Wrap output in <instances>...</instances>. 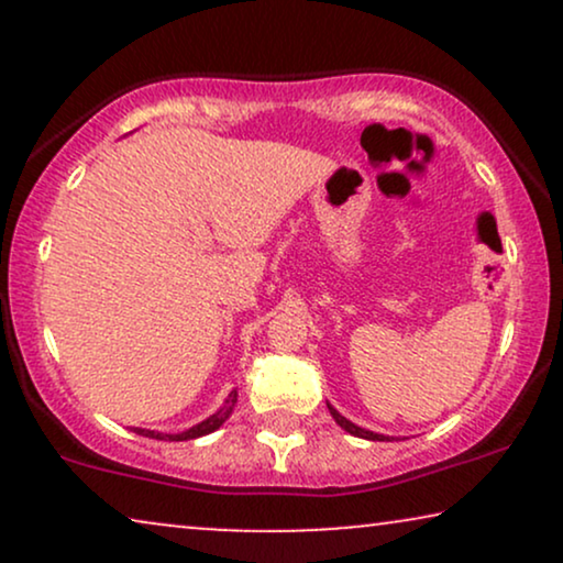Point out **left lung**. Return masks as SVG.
I'll use <instances>...</instances> for the list:
<instances>
[{
    "instance_id": "1",
    "label": "left lung",
    "mask_w": 563,
    "mask_h": 563,
    "mask_svg": "<svg viewBox=\"0 0 563 563\" xmlns=\"http://www.w3.org/2000/svg\"><path fill=\"white\" fill-rule=\"evenodd\" d=\"M328 410H330V415H333V420L338 422V426L345 430V433H351V435H356V438H366V441H389V435H382V433H374V430L358 428L356 422H351L349 418H343V415L338 412L333 405H328Z\"/></svg>"
}]
</instances>
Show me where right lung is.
<instances>
[{"label":"right lung","instance_id":"add662e5","mask_svg":"<svg viewBox=\"0 0 563 563\" xmlns=\"http://www.w3.org/2000/svg\"><path fill=\"white\" fill-rule=\"evenodd\" d=\"M235 402H238V389L230 391L228 399L222 402L218 412L210 415V418L202 422H197V426H191L189 430H184V433H158V430H145V428H133V433L145 435V438H156V441H191V438H202L207 433H214V430H218L222 422L233 415Z\"/></svg>","mask_w":563,"mask_h":563}]
</instances>
